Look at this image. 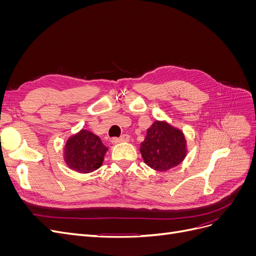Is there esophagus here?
I'll list each match as a JSON object with an SVG mask.
<instances>
[{"mask_svg":"<svg viewBox=\"0 0 256 256\" xmlns=\"http://www.w3.org/2000/svg\"><path fill=\"white\" fill-rule=\"evenodd\" d=\"M129 138H130V136H129V134H122L120 138H112V142L113 143H120V142H127V141H129Z\"/></svg>","mask_w":256,"mask_h":256,"instance_id":"obj_1","label":"esophagus"}]
</instances>
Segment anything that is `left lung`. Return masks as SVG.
I'll return each mask as SVG.
<instances>
[{"instance_id":"left-lung-1","label":"left lung","mask_w":256,"mask_h":256,"mask_svg":"<svg viewBox=\"0 0 256 256\" xmlns=\"http://www.w3.org/2000/svg\"><path fill=\"white\" fill-rule=\"evenodd\" d=\"M140 150L145 164L157 171L178 166L187 152L182 131L161 122H154L147 130Z\"/></svg>"}]
</instances>
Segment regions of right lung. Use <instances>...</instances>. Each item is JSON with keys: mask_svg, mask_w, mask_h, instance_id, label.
<instances>
[{"mask_svg": "<svg viewBox=\"0 0 256 256\" xmlns=\"http://www.w3.org/2000/svg\"><path fill=\"white\" fill-rule=\"evenodd\" d=\"M108 148L102 140L88 130H81L67 141L65 161L68 166L79 173H90L102 164Z\"/></svg>", "mask_w": 256, "mask_h": 256, "instance_id": "add662e5", "label": "right lung"}]
</instances>
